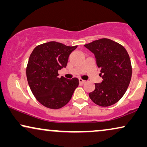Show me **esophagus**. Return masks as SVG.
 Masks as SVG:
<instances>
[{
    "label": "esophagus",
    "instance_id": "34e87169",
    "mask_svg": "<svg viewBox=\"0 0 147 147\" xmlns=\"http://www.w3.org/2000/svg\"><path fill=\"white\" fill-rule=\"evenodd\" d=\"M79 83H81V84H83V83H84L85 82V81H84V80H83V79H79Z\"/></svg>",
    "mask_w": 147,
    "mask_h": 147
}]
</instances>
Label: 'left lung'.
I'll list each match as a JSON object with an SVG mask.
<instances>
[{
  "mask_svg": "<svg viewBox=\"0 0 147 147\" xmlns=\"http://www.w3.org/2000/svg\"><path fill=\"white\" fill-rule=\"evenodd\" d=\"M95 55L102 81L95 83L89 94L90 99L100 107L114 105L123 97L130 83L131 65L127 51L121 45L109 38H101L85 45Z\"/></svg>",
  "mask_w": 147,
  "mask_h": 147,
  "instance_id": "left-lung-1",
  "label": "left lung"
}]
</instances>
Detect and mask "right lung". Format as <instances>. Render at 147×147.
Returning <instances> with one entry per match:
<instances>
[{"mask_svg":"<svg viewBox=\"0 0 147 147\" xmlns=\"http://www.w3.org/2000/svg\"><path fill=\"white\" fill-rule=\"evenodd\" d=\"M77 47L51 41L36 46L30 55L26 68L28 83L36 99L45 107H63L79 85L77 78H59L57 72L66 67L69 55Z\"/></svg>","mask_w":147,"mask_h":147,"instance_id":"add662e5","label":"right lung"}]
</instances>
